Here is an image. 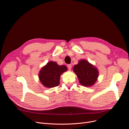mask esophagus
<instances>
[{"mask_svg":"<svg viewBox=\"0 0 129 129\" xmlns=\"http://www.w3.org/2000/svg\"><path fill=\"white\" fill-rule=\"evenodd\" d=\"M67 66H68V69L71 70V68H72V64H68V65H67Z\"/></svg>","mask_w":129,"mask_h":129,"instance_id":"esophagus-1","label":"esophagus"}]
</instances>
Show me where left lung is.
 <instances>
[{
    "label": "left lung",
    "instance_id": "1",
    "mask_svg": "<svg viewBox=\"0 0 129 129\" xmlns=\"http://www.w3.org/2000/svg\"><path fill=\"white\" fill-rule=\"evenodd\" d=\"M74 72L76 74L81 84L85 87L93 85L98 77V70L85 60L79 61L74 66Z\"/></svg>",
    "mask_w": 129,
    "mask_h": 129
}]
</instances>
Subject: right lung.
<instances>
[{
  "label": "right lung",
  "instance_id": "1",
  "mask_svg": "<svg viewBox=\"0 0 129 129\" xmlns=\"http://www.w3.org/2000/svg\"><path fill=\"white\" fill-rule=\"evenodd\" d=\"M67 71L65 66H58L56 62L50 61L41 69L39 77L41 83L46 87H55L60 84L61 74Z\"/></svg>",
  "mask_w": 129,
  "mask_h": 129
}]
</instances>
